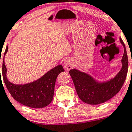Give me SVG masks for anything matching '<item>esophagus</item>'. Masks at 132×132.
<instances>
[{
	"label": "esophagus",
	"mask_w": 132,
	"mask_h": 132,
	"mask_svg": "<svg viewBox=\"0 0 132 132\" xmlns=\"http://www.w3.org/2000/svg\"><path fill=\"white\" fill-rule=\"evenodd\" d=\"M63 67L66 70H69L72 69V63L71 60L69 59H67L65 60L64 63H63Z\"/></svg>",
	"instance_id": "obj_1"
}]
</instances>
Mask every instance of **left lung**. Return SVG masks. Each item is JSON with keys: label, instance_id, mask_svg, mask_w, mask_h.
<instances>
[{"label": "left lung", "instance_id": "obj_1", "mask_svg": "<svg viewBox=\"0 0 132 132\" xmlns=\"http://www.w3.org/2000/svg\"><path fill=\"white\" fill-rule=\"evenodd\" d=\"M120 40L124 47L122 68L117 76L109 82L97 83L90 75L76 69L69 71L79 98L85 103L97 105L104 103L115 96L122 88L128 72V57L123 42Z\"/></svg>", "mask_w": 132, "mask_h": 132}]
</instances>
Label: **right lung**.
<instances>
[{
    "instance_id": "right-lung-1",
    "label": "right lung",
    "mask_w": 132,
    "mask_h": 132,
    "mask_svg": "<svg viewBox=\"0 0 132 132\" xmlns=\"http://www.w3.org/2000/svg\"><path fill=\"white\" fill-rule=\"evenodd\" d=\"M7 50L8 47H6L3 59L2 77L7 88L13 98L23 105L35 109H41L49 105L54 97L57 77L59 73L65 71L63 67H55L34 82L26 85H15L10 82L6 77L7 69L4 62V57Z\"/></svg>"
}]
</instances>
